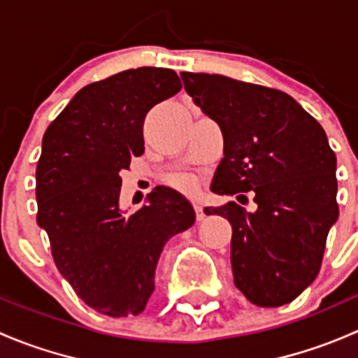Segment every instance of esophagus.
Segmentation results:
<instances>
[{
  "mask_svg": "<svg viewBox=\"0 0 358 358\" xmlns=\"http://www.w3.org/2000/svg\"><path fill=\"white\" fill-rule=\"evenodd\" d=\"M194 209H196V218H197V222H202V220L206 218V213H204V209H202V206L201 204H194Z\"/></svg>",
  "mask_w": 358,
  "mask_h": 358,
  "instance_id": "esophagus-1",
  "label": "esophagus"
}]
</instances>
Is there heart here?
Returning <instances> with one entry per match:
<instances>
[{
  "mask_svg": "<svg viewBox=\"0 0 358 358\" xmlns=\"http://www.w3.org/2000/svg\"><path fill=\"white\" fill-rule=\"evenodd\" d=\"M175 185L178 187L180 190H183V192H192V190L196 189V182H194V178H190V176H176Z\"/></svg>",
  "mask_w": 358,
  "mask_h": 358,
  "instance_id": "heart-1",
  "label": "heart"
}]
</instances>
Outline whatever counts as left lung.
<instances>
[{"label":"left lung","mask_w":358,"mask_h":358,"mask_svg":"<svg viewBox=\"0 0 358 358\" xmlns=\"http://www.w3.org/2000/svg\"><path fill=\"white\" fill-rule=\"evenodd\" d=\"M180 76L196 106L222 129L223 159L211 190H252L258 204L255 213L236 202L206 209L232 225L234 284L252 305L291 303L315 280L339 215L336 156L326 131L279 90L220 74Z\"/></svg>","instance_id":"left-lung-1"}]
</instances>
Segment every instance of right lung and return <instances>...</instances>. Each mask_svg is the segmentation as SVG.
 Returning <instances> with one entry per match:
<instances>
[{"instance_id": "1", "label": "right lung", "mask_w": 358, "mask_h": 358, "mask_svg": "<svg viewBox=\"0 0 358 358\" xmlns=\"http://www.w3.org/2000/svg\"><path fill=\"white\" fill-rule=\"evenodd\" d=\"M180 90L171 69L122 71L79 90L43 136L36 220L64 279L109 317L143 312L162 248L196 222L169 187H156L133 215L119 209L121 171L143 154L147 112Z\"/></svg>"}]
</instances>
